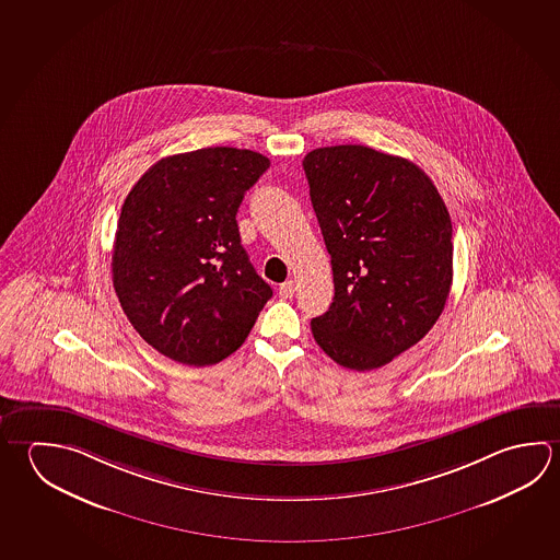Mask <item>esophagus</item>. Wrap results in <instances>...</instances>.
I'll use <instances>...</instances> for the list:
<instances>
[{"instance_id":"obj_1","label":"esophagus","mask_w":560,"mask_h":560,"mask_svg":"<svg viewBox=\"0 0 560 560\" xmlns=\"http://www.w3.org/2000/svg\"><path fill=\"white\" fill-rule=\"evenodd\" d=\"M294 294V283L293 281H284L281 287H279V296L281 299H291Z\"/></svg>"}]
</instances>
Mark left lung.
<instances>
[{
	"mask_svg": "<svg viewBox=\"0 0 560 560\" xmlns=\"http://www.w3.org/2000/svg\"><path fill=\"white\" fill-rule=\"evenodd\" d=\"M303 168L332 257L334 301L311 320L314 340L343 368H382L444 311L451 214L424 171L365 145L314 149Z\"/></svg>",
	"mask_w": 560,
	"mask_h": 560,
	"instance_id": "1",
	"label": "left lung"
}]
</instances>
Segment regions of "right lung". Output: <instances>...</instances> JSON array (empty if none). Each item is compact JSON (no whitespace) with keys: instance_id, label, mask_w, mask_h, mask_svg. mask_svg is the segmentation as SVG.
I'll list each match as a JSON object with an SVG mask.
<instances>
[{"instance_id":"1","label":"right lung","mask_w":560,"mask_h":560,"mask_svg":"<svg viewBox=\"0 0 560 560\" xmlns=\"http://www.w3.org/2000/svg\"><path fill=\"white\" fill-rule=\"evenodd\" d=\"M269 165L249 149H197L158 161L124 200L114 289L139 336L175 362H222L273 294L249 264L236 222L246 190Z\"/></svg>"}]
</instances>
